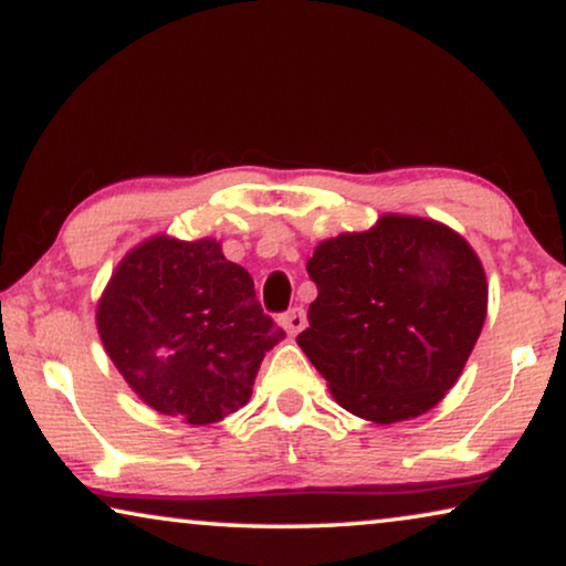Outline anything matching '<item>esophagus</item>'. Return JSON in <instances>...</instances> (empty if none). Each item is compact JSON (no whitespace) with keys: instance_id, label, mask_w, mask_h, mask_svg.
Segmentation results:
<instances>
[{"instance_id":"1","label":"esophagus","mask_w":566,"mask_h":566,"mask_svg":"<svg viewBox=\"0 0 566 566\" xmlns=\"http://www.w3.org/2000/svg\"><path fill=\"white\" fill-rule=\"evenodd\" d=\"M282 325L286 328V333H290V336H297V333L305 331V325H307L305 310H302V307H292L290 313L282 315Z\"/></svg>"}]
</instances>
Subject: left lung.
Returning a JSON list of instances; mask_svg holds the SVG:
<instances>
[{
  "instance_id": "1",
  "label": "left lung",
  "mask_w": 566,
  "mask_h": 566,
  "mask_svg": "<svg viewBox=\"0 0 566 566\" xmlns=\"http://www.w3.org/2000/svg\"><path fill=\"white\" fill-rule=\"evenodd\" d=\"M307 274L317 297L297 346L340 408L392 426L457 385L488 317V276L464 235L385 212L369 230L317 243Z\"/></svg>"
}]
</instances>
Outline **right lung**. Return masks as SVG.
Wrapping results in <instances>:
<instances>
[{
	"instance_id": "obj_1",
	"label": "right lung",
	"mask_w": 566,
	"mask_h": 566,
	"mask_svg": "<svg viewBox=\"0 0 566 566\" xmlns=\"http://www.w3.org/2000/svg\"><path fill=\"white\" fill-rule=\"evenodd\" d=\"M102 346L148 408L187 426L218 423L251 400L284 331L218 238L156 233L117 261L97 300Z\"/></svg>"
}]
</instances>
